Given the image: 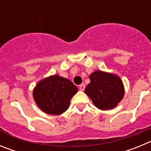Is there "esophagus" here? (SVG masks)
Returning <instances> with one entry per match:
<instances>
[{
  "label": "esophagus",
  "instance_id": "esophagus-1",
  "mask_svg": "<svg viewBox=\"0 0 151 151\" xmlns=\"http://www.w3.org/2000/svg\"><path fill=\"white\" fill-rule=\"evenodd\" d=\"M85 85H84V84H81V85H79V88H80V90H81V91L85 90Z\"/></svg>",
  "mask_w": 151,
  "mask_h": 151
}]
</instances>
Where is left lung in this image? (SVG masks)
<instances>
[{
	"label": "left lung",
	"instance_id": "8db88e82",
	"mask_svg": "<svg viewBox=\"0 0 151 151\" xmlns=\"http://www.w3.org/2000/svg\"><path fill=\"white\" fill-rule=\"evenodd\" d=\"M89 78L91 82L85 88V92L96 107L102 110H111L122 101L125 91L118 76L97 70Z\"/></svg>",
	"mask_w": 151,
	"mask_h": 151
}]
</instances>
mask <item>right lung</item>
I'll list each match as a JSON object with an SVG mask.
<instances>
[{
	"instance_id": "obj_1",
	"label": "right lung",
	"mask_w": 151,
	"mask_h": 151,
	"mask_svg": "<svg viewBox=\"0 0 151 151\" xmlns=\"http://www.w3.org/2000/svg\"><path fill=\"white\" fill-rule=\"evenodd\" d=\"M78 88L70 80L54 75L41 80L33 90L36 104L50 115H60L67 110Z\"/></svg>"
}]
</instances>
